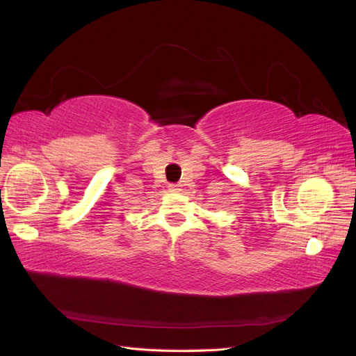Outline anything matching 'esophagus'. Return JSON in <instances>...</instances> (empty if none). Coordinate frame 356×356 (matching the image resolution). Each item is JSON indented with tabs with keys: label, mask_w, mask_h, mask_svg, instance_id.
Returning a JSON list of instances; mask_svg holds the SVG:
<instances>
[{
	"label": "esophagus",
	"mask_w": 356,
	"mask_h": 356,
	"mask_svg": "<svg viewBox=\"0 0 356 356\" xmlns=\"http://www.w3.org/2000/svg\"><path fill=\"white\" fill-rule=\"evenodd\" d=\"M182 190L181 184H169V191L172 193H179Z\"/></svg>",
	"instance_id": "obj_1"
}]
</instances>
